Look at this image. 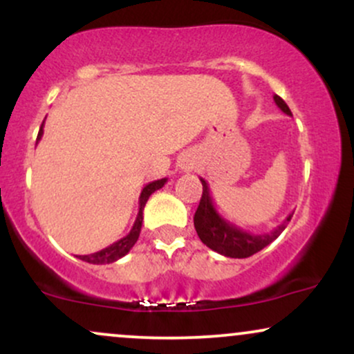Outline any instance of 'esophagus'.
I'll use <instances>...</instances> for the list:
<instances>
[{"label": "esophagus", "instance_id": "34e87169", "mask_svg": "<svg viewBox=\"0 0 354 354\" xmlns=\"http://www.w3.org/2000/svg\"><path fill=\"white\" fill-rule=\"evenodd\" d=\"M191 165H193V163H191V160H185V161H183L181 166H183V168H185V169H188Z\"/></svg>", "mask_w": 354, "mask_h": 354}]
</instances>
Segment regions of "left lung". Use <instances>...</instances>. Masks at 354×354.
<instances>
[{"instance_id": "obj_1", "label": "left lung", "mask_w": 354, "mask_h": 354, "mask_svg": "<svg viewBox=\"0 0 354 354\" xmlns=\"http://www.w3.org/2000/svg\"><path fill=\"white\" fill-rule=\"evenodd\" d=\"M273 100L276 106L281 109L284 115L293 116L291 109L278 95H274ZM200 181L203 185V196L200 206L194 213V228H196L198 236L206 246L223 256H228V258H250V256L261 251L270 243H273L283 233L288 221L293 216V213L288 214L281 225L276 226L270 233L253 234L223 218L218 213L216 206H214L213 198H211L208 183L203 178H200Z\"/></svg>"}]
</instances>
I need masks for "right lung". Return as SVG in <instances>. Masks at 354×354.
Masks as SVG:
<instances>
[{
    "mask_svg": "<svg viewBox=\"0 0 354 354\" xmlns=\"http://www.w3.org/2000/svg\"><path fill=\"white\" fill-rule=\"evenodd\" d=\"M43 126H44V121H43L41 128H39L38 138H36V143H38V141L41 140ZM166 181H168V178H161V180L148 183V185H146L145 188L141 189V194H140V209H138V216L135 219V225H133L131 231H129V233L126 234L124 238L118 239L116 243H113V245H109L108 248H104V250L96 251V253H91V254L78 256V258L83 259V261H86V263H91V265H108V263H115L120 258H123L124 254H128L129 250H131V248L135 246V243L138 241V238H140L141 225H143V209H145L146 201H148V198L151 196L154 191L163 188Z\"/></svg>",
    "mask_w": 354,
    "mask_h": 354,
    "instance_id": "1",
    "label": "right lung"
}]
</instances>
